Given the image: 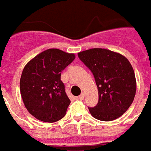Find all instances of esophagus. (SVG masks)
<instances>
[{
  "label": "esophagus",
  "instance_id": "obj_1",
  "mask_svg": "<svg viewBox=\"0 0 151 151\" xmlns=\"http://www.w3.org/2000/svg\"><path fill=\"white\" fill-rule=\"evenodd\" d=\"M84 97H85V94H84L83 93H82L80 96H78V97H77L76 98H77V100H80V101H83L84 99Z\"/></svg>",
  "mask_w": 151,
  "mask_h": 151
}]
</instances>
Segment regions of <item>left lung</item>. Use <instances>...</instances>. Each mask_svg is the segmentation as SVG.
I'll return each instance as SVG.
<instances>
[{"label":"left lung","instance_id":"1","mask_svg":"<svg viewBox=\"0 0 151 151\" xmlns=\"http://www.w3.org/2000/svg\"><path fill=\"white\" fill-rule=\"evenodd\" d=\"M93 73L98 102L88 107L94 118L110 122L125 113L133 102L136 81L132 64L122 54L105 49H91L78 54Z\"/></svg>","mask_w":151,"mask_h":151}]
</instances>
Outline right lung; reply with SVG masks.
<instances>
[{
  "mask_svg": "<svg viewBox=\"0 0 151 151\" xmlns=\"http://www.w3.org/2000/svg\"><path fill=\"white\" fill-rule=\"evenodd\" d=\"M75 58L58 49L47 50L24 66L19 81L20 94L30 114L45 122L62 119L70 100L61 81V72Z\"/></svg>",
  "mask_w": 151,
  "mask_h": 151,
  "instance_id": "1",
  "label": "right lung"
}]
</instances>
